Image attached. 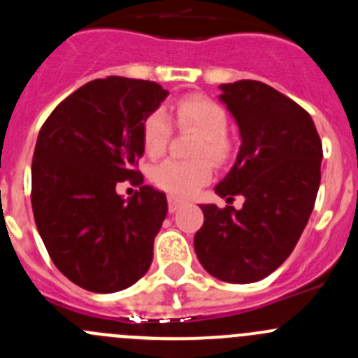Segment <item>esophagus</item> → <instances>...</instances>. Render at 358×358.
I'll return each instance as SVG.
<instances>
[{"instance_id": "1", "label": "esophagus", "mask_w": 358, "mask_h": 358, "mask_svg": "<svg viewBox=\"0 0 358 358\" xmlns=\"http://www.w3.org/2000/svg\"><path fill=\"white\" fill-rule=\"evenodd\" d=\"M182 206H183V201L182 199H176V197H173V196L168 197V209H169V213L178 211V209L182 208Z\"/></svg>"}]
</instances>
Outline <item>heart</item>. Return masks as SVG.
<instances>
[{"label": "heart", "mask_w": 358, "mask_h": 358, "mask_svg": "<svg viewBox=\"0 0 358 358\" xmlns=\"http://www.w3.org/2000/svg\"><path fill=\"white\" fill-rule=\"evenodd\" d=\"M175 114L182 128H192L202 135L196 156L209 157L216 164L227 161L230 152L229 140L225 136L229 117L223 107L204 96H189L176 103ZM171 119L164 110L157 109L150 112L142 126V142L145 152L150 157L164 154L171 138ZM150 176L157 187L171 196L189 197L209 182L211 164L206 159H197V161L166 159L154 166Z\"/></svg>", "instance_id": "obj_1"}]
</instances>
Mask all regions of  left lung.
Returning a JSON list of instances; mask_svg holds the SVG:
<instances>
[{"label": "left lung", "instance_id": "8db88e82", "mask_svg": "<svg viewBox=\"0 0 358 358\" xmlns=\"http://www.w3.org/2000/svg\"><path fill=\"white\" fill-rule=\"evenodd\" d=\"M220 90L241 147L215 192L241 194L244 204H201L194 249L213 277L249 284L279 268L301 237L319 192L322 142L308 112L272 86L243 79Z\"/></svg>", "mask_w": 358, "mask_h": 358}]
</instances>
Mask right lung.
Returning a JSON list of instances; mask_svg holds the SVG:
<instances>
[{"label":"right lung","instance_id":"1","mask_svg":"<svg viewBox=\"0 0 358 358\" xmlns=\"http://www.w3.org/2000/svg\"><path fill=\"white\" fill-rule=\"evenodd\" d=\"M169 93L143 79L86 83L50 114L32 157V213L50 258L71 282L117 292L149 270L168 213L152 187L124 199L119 182L143 183L142 126Z\"/></svg>","mask_w":358,"mask_h":358}]
</instances>
